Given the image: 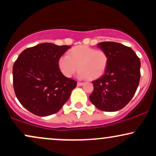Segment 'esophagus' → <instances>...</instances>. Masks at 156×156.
<instances>
[{"label":"esophagus","mask_w":156,"mask_h":156,"mask_svg":"<svg viewBox=\"0 0 156 156\" xmlns=\"http://www.w3.org/2000/svg\"><path fill=\"white\" fill-rule=\"evenodd\" d=\"M77 85L79 86V87H80V86L83 85V83H82V82H78V83H77Z\"/></svg>","instance_id":"esophagus-1"}]
</instances>
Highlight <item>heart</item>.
<instances>
[{"instance_id": "heart-1", "label": "heart", "mask_w": 156, "mask_h": 156, "mask_svg": "<svg viewBox=\"0 0 156 156\" xmlns=\"http://www.w3.org/2000/svg\"><path fill=\"white\" fill-rule=\"evenodd\" d=\"M108 62V54L103 50H96L87 45L73 48L58 60L59 68L64 76L70 78L78 69L81 78L95 80L104 74Z\"/></svg>"}]
</instances>
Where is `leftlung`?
<instances>
[{"mask_svg":"<svg viewBox=\"0 0 156 156\" xmlns=\"http://www.w3.org/2000/svg\"><path fill=\"white\" fill-rule=\"evenodd\" d=\"M108 54L104 75L92 81L94 90L89 100L98 109L116 112L132 99L140 80L141 62L131 48L114 42L98 43Z\"/></svg>","mask_w":156,"mask_h":156,"instance_id":"1","label":"left lung"}]
</instances>
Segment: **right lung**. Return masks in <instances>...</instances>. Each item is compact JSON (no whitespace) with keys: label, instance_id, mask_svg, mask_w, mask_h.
I'll return each instance as SVG.
<instances>
[{"label":"right lung","instance_id":"add662e5","mask_svg":"<svg viewBox=\"0 0 156 156\" xmlns=\"http://www.w3.org/2000/svg\"><path fill=\"white\" fill-rule=\"evenodd\" d=\"M70 48L42 43L24 50L12 69L13 87L20 103L32 114L46 117L58 112L77 82L59 69L60 57Z\"/></svg>","mask_w":156,"mask_h":156}]
</instances>
